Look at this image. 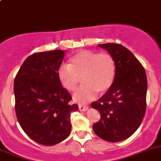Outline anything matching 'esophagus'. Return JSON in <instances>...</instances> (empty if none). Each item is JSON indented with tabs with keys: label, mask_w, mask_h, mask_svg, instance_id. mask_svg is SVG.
Masks as SVG:
<instances>
[{
	"label": "esophagus",
	"mask_w": 161,
	"mask_h": 161,
	"mask_svg": "<svg viewBox=\"0 0 161 161\" xmlns=\"http://www.w3.org/2000/svg\"><path fill=\"white\" fill-rule=\"evenodd\" d=\"M88 108H89L87 106H84V105H82V104H80L79 106V109L80 111H86Z\"/></svg>",
	"instance_id": "1"
}]
</instances>
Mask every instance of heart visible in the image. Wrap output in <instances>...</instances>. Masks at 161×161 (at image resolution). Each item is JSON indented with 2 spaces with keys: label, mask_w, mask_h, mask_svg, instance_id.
<instances>
[{
  "label": "heart",
  "mask_w": 161,
  "mask_h": 161,
  "mask_svg": "<svg viewBox=\"0 0 161 161\" xmlns=\"http://www.w3.org/2000/svg\"><path fill=\"white\" fill-rule=\"evenodd\" d=\"M116 72V62L110 53L84 50L71 57L69 64L60 66L58 77L61 86L68 91L75 90L81 79L83 86L75 92L73 98L86 103L93 100L97 92L103 94L111 88Z\"/></svg>",
  "instance_id": "heart-1"
}]
</instances>
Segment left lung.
Masks as SVG:
<instances>
[{
  "mask_svg": "<svg viewBox=\"0 0 161 161\" xmlns=\"http://www.w3.org/2000/svg\"><path fill=\"white\" fill-rule=\"evenodd\" d=\"M114 57L117 72L113 86L92 108L100 114L92 125L94 132L108 142L130 137L139 127L147 108V79L145 69L129 50L117 43L98 44Z\"/></svg>",
  "mask_w": 161,
  "mask_h": 161,
  "instance_id": "obj_1",
  "label": "left lung"
}]
</instances>
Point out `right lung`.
Instances as JSON below:
<instances>
[{
    "instance_id": "add662e5",
    "label": "right lung",
    "mask_w": 161,
    "mask_h": 161,
    "mask_svg": "<svg viewBox=\"0 0 161 161\" xmlns=\"http://www.w3.org/2000/svg\"><path fill=\"white\" fill-rule=\"evenodd\" d=\"M65 51L39 52L29 56L14 81L15 113L27 136L41 145L53 146L71 132V113L77 104L61 86L58 71Z\"/></svg>"
}]
</instances>
